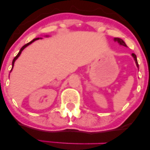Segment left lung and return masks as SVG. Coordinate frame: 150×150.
<instances>
[{
    "label": "left lung",
    "mask_w": 150,
    "mask_h": 150,
    "mask_svg": "<svg viewBox=\"0 0 150 150\" xmlns=\"http://www.w3.org/2000/svg\"><path fill=\"white\" fill-rule=\"evenodd\" d=\"M114 41H115V42H118V44H120V45L124 46H127L126 44H125V43L124 42H123V41L121 39H120V38H114ZM132 57L134 58V60H135V63H136V65H137V68H139V65H138V63H137V57H136V55L135 54V53H132Z\"/></svg>",
    "instance_id": "obj_1"
}]
</instances>
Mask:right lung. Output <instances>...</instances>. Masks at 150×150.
<instances>
[{
    "label": "right lung",
    "instance_id": "right-lung-1",
    "mask_svg": "<svg viewBox=\"0 0 150 150\" xmlns=\"http://www.w3.org/2000/svg\"><path fill=\"white\" fill-rule=\"evenodd\" d=\"M41 39V38H36V39H33V40H32V41H31V42H30L27 43V44H25V45H24L23 46H22V47L21 48V49H20V51H19V53H18V55H17V56H15V57L14 58V59H13V63H12V69H11V70H13V66H14V63H15V61H16V60H17V58H18L19 57V56H20V54H21L22 51H23V50H24V49H25V48H26V47H27V46H29V45H30V44H32V42H34V41H36V40H38V39Z\"/></svg>",
    "mask_w": 150,
    "mask_h": 150
}]
</instances>
